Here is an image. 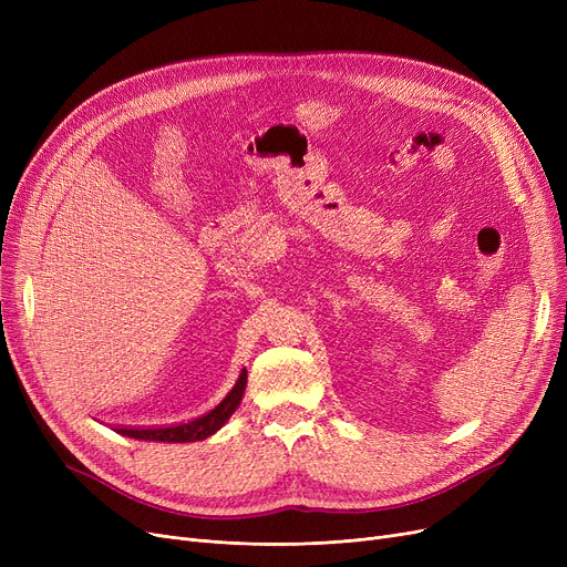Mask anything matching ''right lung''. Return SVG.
Here are the masks:
<instances>
[{"instance_id": "obj_1", "label": "right lung", "mask_w": 567, "mask_h": 567, "mask_svg": "<svg viewBox=\"0 0 567 567\" xmlns=\"http://www.w3.org/2000/svg\"><path fill=\"white\" fill-rule=\"evenodd\" d=\"M238 398L227 395L214 411H208L202 419H195L184 425H172V427H158V430H118L122 434L144 439V441H165V443H190L202 441L206 436L216 434L227 421L229 415L236 411Z\"/></svg>"}]
</instances>
